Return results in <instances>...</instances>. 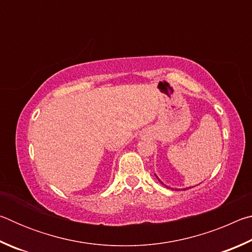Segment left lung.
Masks as SVG:
<instances>
[{"label":"left lung","instance_id":"left-lung-1","mask_svg":"<svg viewBox=\"0 0 252 252\" xmlns=\"http://www.w3.org/2000/svg\"><path fill=\"white\" fill-rule=\"evenodd\" d=\"M157 178H158V177H157ZM158 179H159V178H158ZM159 181H160V179H159ZM160 182H161V181H160ZM161 183H162V182H161ZM162 185H163V183H162Z\"/></svg>","mask_w":252,"mask_h":252}]
</instances>
